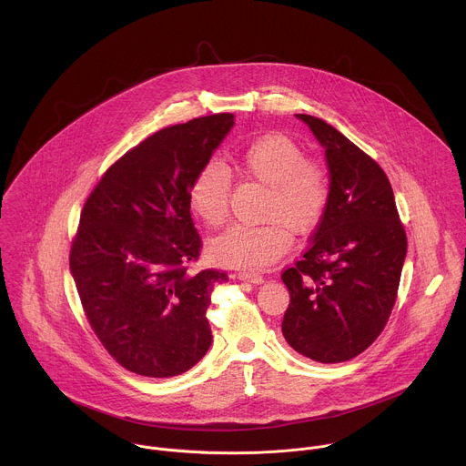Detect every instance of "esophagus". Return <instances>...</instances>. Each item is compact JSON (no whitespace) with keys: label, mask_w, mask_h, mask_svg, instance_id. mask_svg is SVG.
I'll use <instances>...</instances> for the list:
<instances>
[{"label":"esophagus","mask_w":466,"mask_h":466,"mask_svg":"<svg viewBox=\"0 0 466 466\" xmlns=\"http://www.w3.org/2000/svg\"><path fill=\"white\" fill-rule=\"evenodd\" d=\"M238 278H239L241 281H248V283H256V285L263 283V276L258 274V272H247V270H243V272L238 274Z\"/></svg>","instance_id":"esophagus-1"}]
</instances>
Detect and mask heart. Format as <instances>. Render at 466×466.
<instances>
[{
    "label": "heart",
    "mask_w": 466,
    "mask_h": 466,
    "mask_svg": "<svg viewBox=\"0 0 466 466\" xmlns=\"http://www.w3.org/2000/svg\"><path fill=\"white\" fill-rule=\"evenodd\" d=\"M232 161L243 177L267 187L263 216L270 221L228 227L208 243V256L219 265L265 268L292 247V228L309 232L323 219L332 198V177L321 161L305 156L298 141L278 132L256 137ZM230 192L228 168L208 161L190 183V208L216 228L228 218Z\"/></svg>",
    "instance_id": "b5f03b06"
}]
</instances>
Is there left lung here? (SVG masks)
Returning a JSON list of instances; mask_svg holds the SVG:
<instances>
[{
  "instance_id": "8db88e82",
  "label": "left lung",
  "mask_w": 466,
  "mask_h": 466,
  "mask_svg": "<svg viewBox=\"0 0 466 466\" xmlns=\"http://www.w3.org/2000/svg\"><path fill=\"white\" fill-rule=\"evenodd\" d=\"M325 147L330 205L310 247L283 270L290 292L287 343L319 363H341L383 332L398 299L407 234L385 170L319 117L298 114Z\"/></svg>"
}]
</instances>
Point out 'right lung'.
Listing matches in <instances>:
<instances>
[{
	"mask_svg": "<svg viewBox=\"0 0 466 466\" xmlns=\"http://www.w3.org/2000/svg\"><path fill=\"white\" fill-rule=\"evenodd\" d=\"M232 125L221 112L157 130L114 161L83 205L68 256L83 312L137 376H179L212 343L210 290L228 276L188 274L203 247L188 190Z\"/></svg>",
	"mask_w": 466,
	"mask_h": 466,
	"instance_id": "obj_1",
	"label": "right lung"
}]
</instances>
